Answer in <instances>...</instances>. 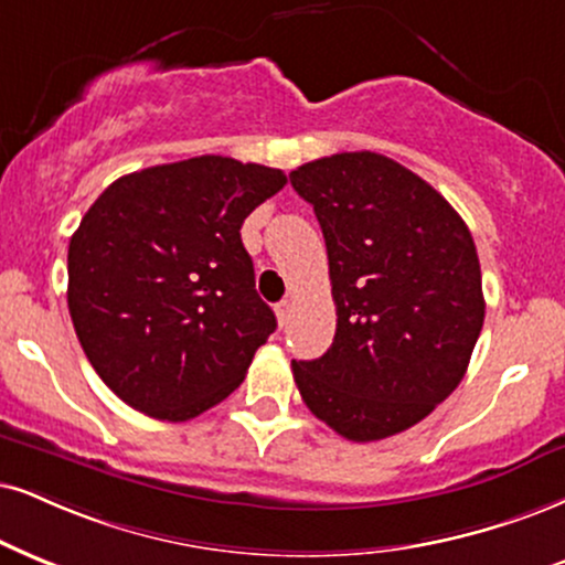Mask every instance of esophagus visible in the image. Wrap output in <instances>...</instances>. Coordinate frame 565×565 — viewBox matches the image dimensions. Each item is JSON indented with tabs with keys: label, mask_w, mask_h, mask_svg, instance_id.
Returning <instances> with one entry per match:
<instances>
[{
	"label": "esophagus",
	"mask_w": 565,
	"mask_h": 565,
	"mask_svg": "<svg viewBox=\"0 0 565 565\" xmlns=\"http://www.w3.org/2000/svg\"><path fill=\"white\" fill-rule=\"evenodd\" d=\"M275 315H277V322H280V327L288 324L290 319V303L288 301H280L275 306Z\"/></svg>",
	"instance_id": "esophagus-1"
}]
</instances>
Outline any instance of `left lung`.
Returning a JSON list of instances; mask_svg holds the SVG:
<instances>
[{
	"label": "left lung",
	"mask_w": 565,
	"mask_h": 565,
	"mask_svg": "<svg viewBox=\"0 0 565 565\" xmlns=\"http://www.w3.org/2000/svg\"><path fill=\"white\" fill-rule=\"evenodd\" d=\"M330 259L335 340L294 361L317 419L353 443L419 424L463 380L484 324L475 238L427 180L374 151L290 172Z\"/></svg>",
	"instance_id": "left-lung-1"
}]
</instances>
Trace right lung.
Segmentation results:
<instances>
[{
    "label": "right lung",
    "instance_id": "1",
    "mask_svg": "<svg viewBox=\"0 0 565 565\" xmlns=\"http://www.w3.org/2000/svg\"><path fill=\"white\" fill-rule=\"evenodd\" d=\"M288 183L282 170L193 157L115 180L67 248V306L117 398L188 422L246 377L277 319L256 294L241 225Z\"/></svg>",
    "mask_w": 565,
    "mask_h": 565
}]
</instances>
